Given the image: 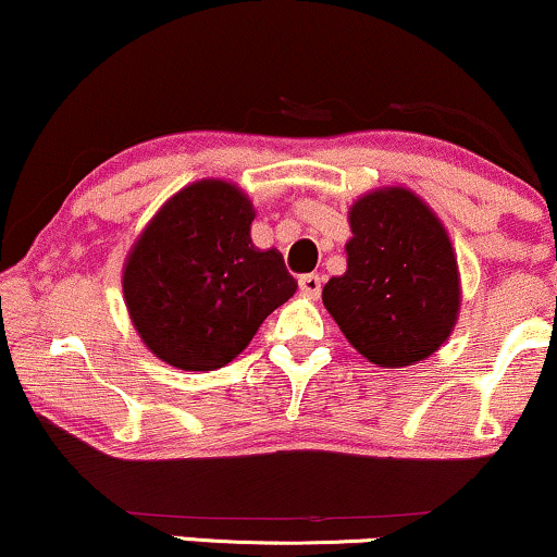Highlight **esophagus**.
Instances as JSON below:
<instances>
[{"instance_id":"esophagus-1","label":"esophagus","mask_w":557,"mask_h":557,"mask_svg":"<svg viewBox=\"0 0 557 557\" xmlns=\"http://www.w3.org/2000/svg\"><path fill=\"white\" fill-rule=\"evenodd\" d=\"M299 289L301 294H307V297L318 299L322 292V278L318 273H305V276H299Z\"/></svg>"}]
</instances>
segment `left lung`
I'll use <instances>...</instances> for the list:
<instances>
[{"instance_id": "8db88e82", "label": "left lung", "mask_w": 557, "mask_h": 557, "mask_svg": "<svg viewBox=\"0 0 557 557\" xmlns=\"http://www.w3.org/2000/svg\"><path fill=\"white\" fill-rule=\"evenodd\" d=\"M348 268L322 305L348 343L376 367L429 359L455 331L459 271L444 224L413 190L376 188L348 211Z\"/></svg>"}]
</instances>
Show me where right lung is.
Segmentation results:
<instances>
[{
  "mask_svg": "<svg viewBox=\"0 0 557 557\" xmlns=\"http://www.w3.org/2000/svg\"><path fill=\"white\" fill-rule=\"evenodd\" d=\"M250 198L226 181L177 190L123 265V299L144 346L170 367L211 372L243 354L297 292L278 250H258Z\"/></svg>",
  "mask_w": 557,
  "mask_h": 557,
  "instance_id": "1",
  "label": "right lung"
}]
</instances>
